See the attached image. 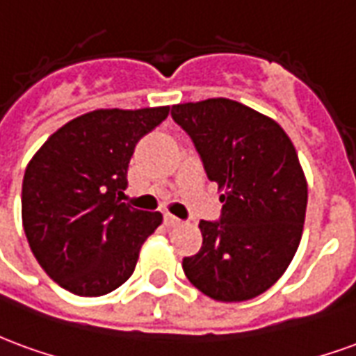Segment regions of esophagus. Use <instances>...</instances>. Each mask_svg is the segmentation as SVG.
I'll return each mask as SVG.
<instances>
[{
  "label": "esophagus",
  "instance_id": "1",
  "mask_svg": "<svg viewBox=\"0 0 356 356\" xmlns=\"http://www.w3.org/2000/svg\"><path fill=\"white\" fill-rule=\"evenodd\" d=\"M165 224H167L168 227H175V225H180L181 224V220H180V218H176L175 214H170V212H167V214H165Z\"/></svg>",
  "mask_w": 356,
  "mask_h": 356
}]
</instances>
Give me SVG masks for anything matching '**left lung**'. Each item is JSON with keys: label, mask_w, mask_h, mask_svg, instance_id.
<instances>
[{"label": "left lung", "mask_w": 356, "mask_h": 356, "mask_svg": "<svg viewBox=\"0 0 356 356\" xmlns=\"http://www.w3.org/2000/svg\"><path fill=\"white\" fill-rule=\"evenodd\" d=\"M222 212L201 220L203 246L181 261L189 282L218 302H245L286 271L302 238L307 184L292 142L273 119L229 98L172 106Z\"/></svg>", "instance_id": "1"}]
</instances>
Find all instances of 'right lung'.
<instances>
[{"mask_svg":"<svg viewBox=\"0 0 356 356\" xmlns=\"http://www.w3.org/2000/svg\"><path fill=\"white\" fill-rule=\"evenodd\" d=\"M168 106L96 110L54 132L28 163L22 225L35 260L62 288L104 296L134 271L161 212L121 203L127 170L142 136L163 123Z\"/></svg>","mask_w":356,"mask_h":356,"instance_id":"add662e5","label":"right lung"}]
</instances>
